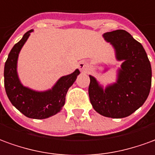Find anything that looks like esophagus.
<instances>
[{
	"label": "esophagus",
	"mask_w": 155,
	"mask_h": 155,
	"mask_svg": "<svg viewBox=\"0 0 155 155\" xmlns=\"http://www.w3.org/2000/svg\"><path fill=\"white\" fill-rule=\"evenodd\" d=\"M78 68H79V69L81 71L84 72V71H87V70L88 69V68H89V64H88V62H87V61L83 60V61H81V62H79V63H78Z\"/></svg>",
	"instance_id": "esophagus-1"
}]
</instances>
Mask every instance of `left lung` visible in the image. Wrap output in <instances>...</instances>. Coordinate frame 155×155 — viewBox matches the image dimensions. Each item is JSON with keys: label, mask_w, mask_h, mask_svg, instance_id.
Listing matches in <instances>:
<instances>
[{"label": "left lung", "mask_w": 155, "mask_h": 155, "mask_svg": "<svg viewBox=\"0 0 155 155\" xmlns=\"http://www.w3.org/2000/svg\"><path fill=\"white\" fill-rule=\"evenodd\" d=\"M114 47L118 68L116 83L105 88L89 75L90 102L99 114L113 118L128 117L144 104L151 87L150 62L141 43L124 30H116L103 35Z\"/></svg>", "instance_id": "obj_1"}]
</instances>
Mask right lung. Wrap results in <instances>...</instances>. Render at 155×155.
Here are the masks:
<instances>
[{
  "label": "right lung",
  "mask_w": 155,
  "mask_h": 155,
  "mask_svg": "<svg viewBox=\"0 0 155 155\" xmlns=\"http://www.w3.org/2000/svg\"><path fill=\"white\" fill-rule=\"evenodd\" d=\"M33 30L28 31L14 45L4 68V84L6 95L16 109L27 118L44 119L57 114L65 104L66 94L79 75L76 69L69 75L60 78L51 89L35 91L23 86L17 74V60L20 51Z\"/></svg>",
  "instance_id": "obj_1"
}]
</instances>
